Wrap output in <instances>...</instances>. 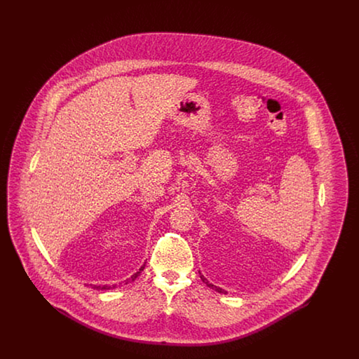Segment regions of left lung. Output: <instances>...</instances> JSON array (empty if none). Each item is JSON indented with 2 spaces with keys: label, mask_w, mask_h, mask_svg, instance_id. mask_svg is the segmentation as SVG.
<instances>
[{
  "label": "left lung",
  "mask_w": 359,
  "mask_h": 359,
  "mask_svg": "<svg viewBox=\"0 0 359 359\" xmlns=\"http://www.w3.org/2000/svg\"><path fill=\"white\" fill-rule=\"evenodd\" d=\"M201 278H202V281L205 283V285H207V287H210L211 290H217V292H219V293H226V290H222V288H219V287H217V285H214V284H211V283L205 278L203 274H201Z\"/></svg>",
  "instance_id": "left-lung-1"
}]
</instances>
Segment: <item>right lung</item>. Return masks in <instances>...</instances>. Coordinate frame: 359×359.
Wrapping results in <instances>:
<instances>
[{
  "label": "right lung",
  "mask_w": 359,
  "mask_h": 359,
  "mask_svg": "<svg viewBox=\"0 0 359 359\" xmlns=\"http://www.w3.org/2000/svg\"><path fill=\"white\" fill-rule=\"evenodd\" d=\"M144 268H145V265H142V266L138 269V272H136V273L133 274V276H130V278H128V280H126V284H128V283H132V281H135L137 277L140 276V273L144 271ZM90 285H91V288H94V290H110V288H116V285H113V287H110V285H93V284H90Z\"/></svg>",
  "instance_id": "right-lung-1"
}]
</instances>
